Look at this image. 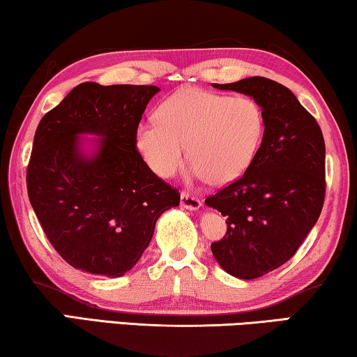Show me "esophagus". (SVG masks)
Masks as SVG:
<instances>
[{
	"mask_svg": "<svg viewBox=\"0 0 357 357\" xmlns=\"http://www.w3.org/2000/svg\"><path fill=\"white\" fill-rule=\"evenodd\" d=\"M181 206H184L188 210H199L202 206V202L188 192H181Z\"/></svg>",
	"mask_w": 357,
	"mask_h": 357,
	"instance_id": "obj_1",
	"label": "esophagus"
}]
</instances>
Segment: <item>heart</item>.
<instances>
[{
  "mask_svg": "<svg viewBox=\"0 0 357 357\" xmlns=\"http://www.w3.org/2000/svg\"><path fill=\"white\" fill-rule=\"evenodd\" d=\"M264 128V112L253 98L184 88L158 105L157 121L137 126L136 146L160 178L183 167L188 147L194 178L226 185L255 160Z\"/></svg>",
  "mask_w": 357,
  "mask_h": 357,
  "instance_id": "heart-1",
  "label": "heart"
}]
</instances>
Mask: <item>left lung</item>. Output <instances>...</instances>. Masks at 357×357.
<instances>
[{
	"instance_id": "obj_1",
	"label": "left lung",
	"mask_w": 357,
	"mask_h": 357,
	"mask_svg": "<svg viewBox=\"0 0 357 357\" xmlns=\"http://www.w3.org/2000/svg\"><path fill=\"white\" fill-rule=\"evenodd\" d=\"M218 89L247 94L264 112L259 151L242 178L205 204L227 216L211 243L227 274L257 279L289 261L314 227L326 197V144L317 121L284 84L250 77Z\"/></svg>"
}]
</instances>
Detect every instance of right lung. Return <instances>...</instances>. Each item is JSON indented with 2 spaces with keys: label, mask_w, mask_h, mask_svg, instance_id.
<instances>
[{
  "label": "right lung",
  "mask_w": 357,
  "mask_h": 357,
  "mask_svg": "<svg viewBox=\"0 0 357 357\" xmlns=\"http://www.w3.org/2000/svg\"><path fill=\"white\" fill-rule=\"evenodd\" d=\"M160 88L78 84L36 128L26 168L35 215L56 252L83 273L120 278L139 261L179 192L142 160L136 130ZM82 134L99 135L82 151Z\"/></svg>",
  "instance_id": "right-lung-1"
}]
</instances>
